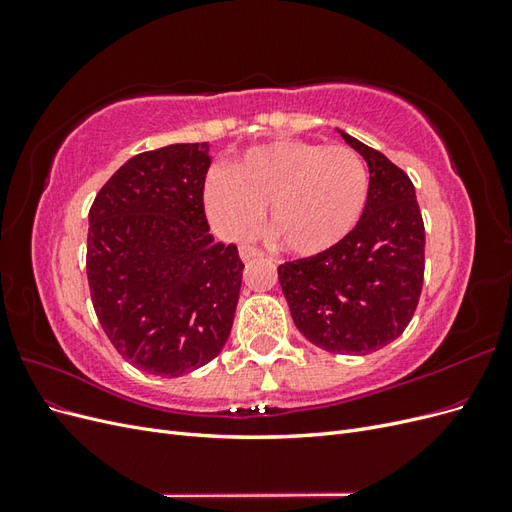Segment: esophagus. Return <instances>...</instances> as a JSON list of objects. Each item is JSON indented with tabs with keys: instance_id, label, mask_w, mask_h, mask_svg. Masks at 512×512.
<instances>
[{
	"instance_id": "esophagus-1",
	"label": "esophagus",
	"mask_w": 512,
	"mask_h": 512,
	"mask_svg": "<svg viewBox=\"0 0 512 512\" xmlns=\"http://www.w3.org/2000/svg\"><path fill=\"white\" fill-rule=\"evenodd\" d=\"M239 254H241V260H243V262H252V260H256V258L262 256V252L258 250V247H254V245H241Z\"/></svg>"
}]
</instances>
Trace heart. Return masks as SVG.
Returning <instances> with one entry per match:
<instances>
[{"label":"heart","instance_id":"1","mask_svg":"<svg viewBox=\"0 0 512 512\" xmlns=\"http://www.w3.org/2000/svg\"><path fill=\"white\" fill-rule=\"evenodd\" d=\"M369 175L348 147L275 141L254 147L230 168L211 170L205 209L230 239H247L269 207V228L284 250L312 258L344 243L367 205Z\"/></svg>","mask_w":512,"mask_h":512}]
</instances>
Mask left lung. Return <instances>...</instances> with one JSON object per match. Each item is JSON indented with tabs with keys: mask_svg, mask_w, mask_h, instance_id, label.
<instances>
[{
	"mask_svg": "<svg viewBox=\"0 0 512 512\" xmlns=\"http://www.w3.org/2000/svg\"><path fill=\"white\" fill-rule=\"evenodd\" d=\"M369 166L359 224L335 250L284 262L277 277L297 329L333 354H369L406 331L423 290L425 226L410 177L339 130Z\"/></svg>",
	"mask_w": 512,
	"mask_h": 512,
	"instance_id": "obj_1",
	"label": "left lung"
}]
</instances>
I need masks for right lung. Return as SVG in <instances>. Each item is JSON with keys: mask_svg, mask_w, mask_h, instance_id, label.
Returning <instances> with one entry per match:
<instances>
[{"mask_svg": "<svg viewBox=\"0 0 512 512\" xmlns=\"http://www.w3.org/2000/svg\"><path fill=\"white\" fill-rule=\"evenodd\" d=\"M209 166L207 143L138 153L89 209L91 303L115 350L153 376L213 361L235 318L245 265L209 232Z\"/></svg>", "mask_w": 512, "mask_h": 512, "instance_id": "add662e5", "label": "right lung"}]
</instances>
